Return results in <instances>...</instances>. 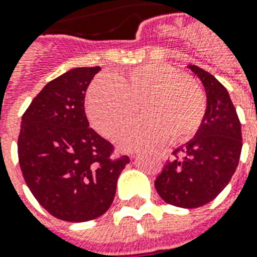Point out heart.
Listing matches in <instances>:
<instances>
[{
	"instance_id": "obj_1",
	"label": "heart",
	"mask_w": 257,
	"mask_h": 257,
	"mask_svg": "<svg viewBox=\"0 0 257 257\" xmlns=\"http://www.w3.org/2000/svg\"><path fill=\"white\" fill-rule=\"evenodd\" d=\"M141 103L142 118L116 131L115 143L134 150L189 141L202 126L206 97L200 86L166 64H147L116 79L101 75L93 80L86 97L87 115L94 128L110 136Z\"/></svg>"
}]
</instances>
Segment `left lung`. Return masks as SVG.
I'll list each match as a JSON object with an SVG mask.
<instances>
[{
	"label": "left lung",
	"instance_id": "1",
	"mask_svg": "<svg viewBox=\"0 0 257 257\" xmlns=\"http://www.w3.org/2000/svg\"><path fill=\"white\" fill-rule=\"evenodd\" d=\"M188 68L204 86L206 115L195 138L172 152L154 186L168 204L195 209L216 199L228 185L241 157L242 134L227 89L202 68Z\"/></svg>",
	"mask_w": 257,
	"mask_h": 257
}]
</instances>
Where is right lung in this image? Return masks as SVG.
Listing matches in <instances>:
<instances>
[{
  "label": "right lung",
  "mask_w": 257,
  "mask_h": 257,
  "mask_svg": "<svg viewBox=\"0 0 257 257\" xmlns=\"http://www.w3.org/2000/svg\"><path fill=\"white\" fill-rule=\"evenodd\" d=\"M100 66L73 68L48 82L25 111L18 156L33 196L51 216L83 222L110 209L128 156L89 128L85 94Z\"/></svg>",
  "instance_id": "right-lung-1"
}]
</instances>
